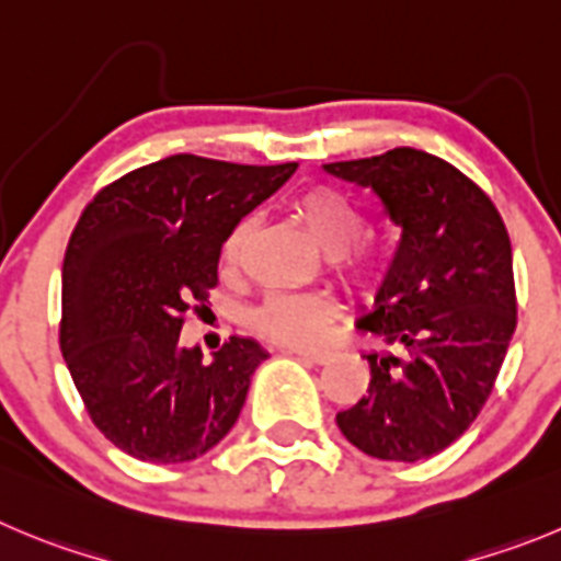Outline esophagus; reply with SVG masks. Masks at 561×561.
I'll use <instances>...</instances> for the list:
<instances>
[{
  "mask_svg": "<svg viewBox=\"0 0 561 561\" xmlns=\"http://www.w3.org/2000/svg\"><path fill=\"white\" fill-rule=\"evenodd\" d=\"M287 354H296V357L307 359V363H316V365H323L329 357H332V352H329V348H287Z\"/></svg>",
  "mask_w": 561,
  "mask_h": 561,
  "instance_id": "obj_1",
  "label": "esophagus"
}]
</instances>
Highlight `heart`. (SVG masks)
<instances>
[{
	"label": "heart",
	"mask_w": 561,
	"mask_h": 561,
	"mask_svg": "<svg viewBox=\"0 0 561 561\" xmlns=\"http://www.w3.org/2000/svg\"><path fill=\"white\" fill-rule=\"evenodd\" d=\"M293 216L310 232V238L332 256L334 268L345 282L374 287L390 265V249L374 232H365L359 204L329 185H312L298 193L290 204ZM251 218L232 224L221 243V265L234 271L249 243ZM337 305L327 293H271L251 312V327L265 337L287 345H310L323 337Z\"/></svg>",
	"instance_id": "heart-1"
}]
</instances>
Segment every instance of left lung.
<instances>
[{
	"label": "left lung",
	"instance_id": "1",
	"mask_svg": "<svg viewBox=\"0 0 561 561\" xmlns=\"http://www.w3.org/2000/svg\"><path fill=\"white\" fill-rule=\"evenodd\" d=\"M323 169L370 187L401 227L374 310L357 321L399 354H368V396L337 426L368 457L428 459L468 432L504 365L517 327L510 232L493 198L428 151Z\"/></svg>",
	"mask_w": 561,
	"mask_h": 561
}]
</instances>
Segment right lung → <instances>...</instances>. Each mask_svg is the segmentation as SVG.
Returning a JSON list of instances; mask_svg holds the SVG:
<instances>
[{
	"label": "right lung",
	"instance_id": "add662e5",
	"mask_svg": "<svg viewBox=\"0 0 561 561\" xmlns=\"http://www.w3.org/2000/svg\"><path fill=\"white\" fill-rule=\"evenodd\" d=\"M293 171L174 154L110 182L82 209L62 260L60 352L91 421L129 457L191 462L238 421L268 354L229 337L204 363L180 332L218 285L232 224Z\"/></svg>",
	"mask_w": 561,
	"mask_h": 561
}]
</instances>
